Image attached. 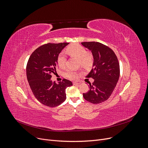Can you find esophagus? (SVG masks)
Here are the masks:
<instances>
[{
	"label": "esophagus",
	"mask_w": 148,
	"mask_h": 148,
	"mask_svg": "<svg viewBox=\"0 0 148 148\" xmlns=\"http://www.w3.org/2000/svg\"><path fill=\"white\" fill-rule=\"evenodd\" d=\"M73 84L74 85H79V84H80V83H78V82H73Z\"/></svg>",
	"instance_id": "34e87169"
}]
</instances>
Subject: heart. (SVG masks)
<instances>
[{
  "label": "heart",
  "mask_w": 148,
  "mask_h": 148,
  "mask_svg": "<svg viewBox=\"0 0 148 148\" xmlns=\"http://www.w3.org/2000/svg\"><path fill=\"white\" fill-rule=\"evenodd\" d=\"M66 53L71 57L79 59L80 64L84 68L90 66L93 62V57L91 53L87 52L86 49L78 44H73L66 48ZM66 57L64 53H60L58 57V65L60 68H64L66 62ZM66 77L71 79H76L78 78V73L73 70H69L66 73Z\"/></svg>",
  "instance_id": "b5f03b06"
}]
</instances>
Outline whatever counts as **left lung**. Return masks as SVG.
Returning <instances> with one entry per match:
<instances>
[{
    "mask_svg": "<svg viewBox=\"0 0 148 148\" xmlns=\"http://www.w3.org/2000/svg\"><path fill=\"white\" fill-rule=\"evenodd\" d=\"M82 44L92 54V69L86 77L95 80L92 84L89 83V90L83 96L89 102L99 104L109 99L117 85L120 76L119 61L114 52L100 42H83Z\"/></svg>",
    "mask_w": 148,
    "mask_h": 148,
    "instance_id": "8db88e82",
    "label": "left lung"
}]
</instances>
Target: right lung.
Listing matches in <instances>:
<instances>
[{
	"instance_id": "1",
	"label": "right lung",
	"mask_w": 148,
	"mask_h": 148,
	"mask_svg": "<svg viewBox=\"0 0 148 148\" xmlns=\"http://www.w3.org/2000/svg\"><path fill=\"white\" fill-rule=\"evenodd\" d=\"M69 43H48L32 53L26 65V76L34 96L48 107H56L66 99V88L72 83L64 79L57 83L52 82V74L56 73L59 53Z\"/></svg>"
}]
</instances>
